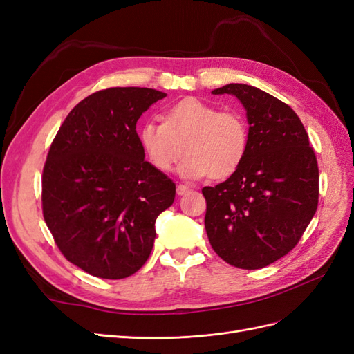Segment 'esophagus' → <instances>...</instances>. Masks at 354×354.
Returning <instances> with one entry per match:
<instances>
[{
  "mask_svg": "<svg viewBox=\"0 0 354 354\" xmlns=\"http://www.w3.org/2000/svg\"><path fill=\"white\" fill-rule=\"evenodd\" d=\"M189 191V187H187V185H183V184H179L178 187H176V194L178 196H184V194H187Z\"/></svg>",
  "mask_w": 354,
  "mask_h": 354,
  "instance_id": "esophagus-1",
  "label": "esophagus"
}]
</instances>
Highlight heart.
<instances>
[{"label":"heart","instance_id":"b5f03b06","mask_svg":"<svg viewBox=\"0 0 354 354\" xmlns=\"http://www.w3.org/2000/svg\"><path fill=\"white\" fill-rule=\"evenodd\" d=\"M138 138L149 163L163 174L174 170L185 153L179 167L185 179H225L236 174L249 148L243 117L197 97L180 99L169 106L163 123L144 121Z\"/></svg>","mask_w":354,"mask_h":354}]
</instances>
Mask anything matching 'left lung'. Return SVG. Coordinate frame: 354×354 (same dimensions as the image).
Wrapping results in <instances>:
<instances>
[{"mask_svg": "<svg viewBox=\"0 0 354 354\" xmlns=\"http://www.w3.org/2000/svg\"><path fill=\"white\" fill-rule=\"evenodd\" d=\"M233 95L246 109L249 148L225 183L201 189L212 248L228 264L258 270L297 246L319 201V169L299 117L267 92L231 83L212 90Z\"/></svg>", "mask_w": 354, "mask_h": 354, "instance_id": "1", "label": "left lung"}]
</instances>
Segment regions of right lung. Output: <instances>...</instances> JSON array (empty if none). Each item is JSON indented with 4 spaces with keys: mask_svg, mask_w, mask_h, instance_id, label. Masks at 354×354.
<instances>
[{
    "mask_svg": "<svg viewBox=\"0 0 354 354\" xmlns=\"http://www.w3.org/2000/svg\"><path fill=\"white\" fill-rule=\"evenodd\" d=\"M166 97L147 87H113L87 96L60 126L43 170V215L64 257L100 279L142 267L156 219L176 188L145 161L136 123Z\"/></svg>",
    "mask_w": 354,
    "mask_h": 354,
    "instance_id": "right-lung-1",
    "label": "right lung"
}]
</instances>
